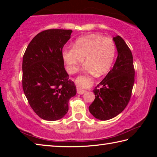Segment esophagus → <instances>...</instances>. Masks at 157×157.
Listing matches in <instances>:
<instances>
[{
	"label": "esophagus",
	"mask_w": 157,
	"mask_h": 157,
	"mask_svg": "<svg viewBox=\"0 0 157 157\" xmlns=\"http://www.w3.org/2000/svg\"><path fill=\"white\" fill-rule=\"evenodd\" d=\"M77 91H78V94H80V95L84 94V93L86 92V91H85V90L82 89L81 88H78V89H77Z\"/></svg>",
	"instance_id": "1"
}]
</instances>
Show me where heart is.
I'll list each match as a JSON object with an SVG mask.
<instances>
[{"instance_id":"b5f03b06","label":"heart","mask_w":157,"mask_h":157,"mask_svg":"<svg viewBox=\"0 0 157 157\" xmlns=\"http://www.w3.org/2000/svg\"><path fill=\"white\" fill-rule=\"evenodd\" d=\"M116 55V46L112 39L98 34H91L77 39L73 48H65L62 57L68 73H75L83 62L86 73L102 75L112 66Z\"/></svg>"}]
</instances>
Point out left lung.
<instances>
[{
    "label": "left lung",
    "mask_w": 157,
    "mask_h": 157,
    "mask_svg": "<svg viewBox=\"0 0 157 157\" xmlns=\"http://www.w3.org/2000/svg\"><path fill=\"white\" fill-rule=\"evenodd\" d=\"M118 57L113 68L98 86L93 90L95 100L89 110L95 118L109 120L118 116L127 107L134 83V68L132 54L120 36L113 38Z\"/></svg>",
    "instance_id": "left-lung-1"
}]
</instances>
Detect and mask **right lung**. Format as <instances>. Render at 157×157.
<instances>
[{
	"label": "right lung",
	"instance_id": "right-lung-1",
	"mask_svg": "<svg viewBox=\"0 0 157 157\" xmlns=\"http://www.w3.org/2000/svg\"><path fill=\"white\" fill-rule=\"evenodd\" d=\"M71 30L50 29L34 37L23 57V89L30 107L44 120L62 118L76 86L64 68L62 49Z\"/></svg>",
	"mask_w": 157,
	"mask_h": 157
}]
</instances>
